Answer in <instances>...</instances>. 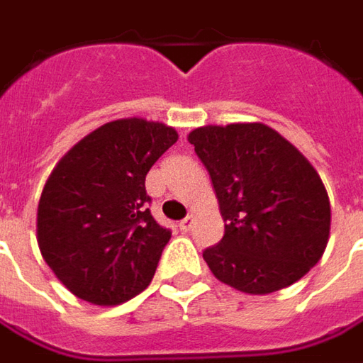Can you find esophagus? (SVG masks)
Returning a JSON list of instances; mask_svg holds the SVG:
<instances>
[{
    "mask_svg": "<svg viewBox=\"0 0 363 363\" xmlns=\"http://www.w3.org/2000/svg\"><path fill=\"white\" fill-rule=\"evenodd\" d=\"M192 224H194V216H186V218H184V220H181V224H179V228H181L182 233H189V230H191L192 228Z\"/></svg>",
    "mask_w": 363,
    "mask_h": 363,
    "instance_id": "34e87169",
    "label": "esophagus"
}]
</instances>
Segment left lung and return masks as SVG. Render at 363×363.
I'll return each instance as SVG.
<instances>
[{
	"instance_id": "8db88e82",
	"label": "left lung",
	"mask_w": 363,
	"mask_h": 363,
	"mask_svg": "<svg viewBox=\"0 0 363 363\" xmlns=\"http://www.w3.org/2000/svg\"><path fill=\"white\" fill-rule=\"evenodd\" d=\"M213 179L224 236L202 258L220 282L246 294L294 284L322 258L330 199L316 169L262 123L206 125L189 135Z\"/></svg>"
}]
</instances>
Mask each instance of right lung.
<instances>
[{
    "mask_svg": "<svg viewBox=\"0 0 363 363\" xmlns=\"http://www.w3.org/2000/svg\"><path fill=\"white\" fill-rule=\"evenodd\" d=\"M177 139L162 123L111 121L49 174L37 206V244L71 294L117 306L150 284L171 230L152 218L145 179Z\"/></svg>",
    "mask_w": 363,
    "mask_h": 363,
    "instance_id": "obj_1",
    "label": "right lung"
}]
</instances>
